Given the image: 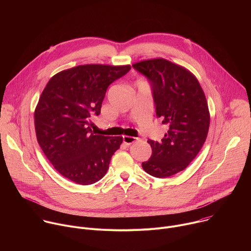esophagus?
I'll return each instance as SVG.
<instances>
[{
    "label": "esophagus",
    "mask_w": 251,
    "mask_h": 251,
    "mask_svg": "<svg viewBox=\"0 0 251 251\" xmlns=\"http://www.w3.org/2000/svg\"><path fill=\"white\" fill-rule=\"evenodd\" d=\"M139 140H140L139 138H135V137H131V136H124V137H123V142L125 143L126 145L134 144V143L138 142Z\"/></svg>",
    "instance_id": "34e87169"
}]
</instances>
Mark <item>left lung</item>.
<instances>
[{"label":"left lung","instance_id":"8db88e82","mask_svg":"<svg viewBox=\"0 0 251 251\" xmlns=\"http://www.w3.org/2000/svg\"><path fill=\"white\" fill-rule=\"evenodd\" d=\"M132 66L150 81L156 115L169 127L161 142L148 140L152 156L142 167L153 176H171L190 165L206 139L205 95L191 71L167 59L143 60Z\"/></svg>","mask_w":251,"mask_h":251}]
</instances>
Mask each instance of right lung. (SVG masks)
I'll return each instance as SVG.
<instances>
[{"instance_id":"1","label":"right lung","mask_w":251,"mask_h":251,"mask_svg":"<svg viewBox=\"0 0 251 251\" xmlns=\"http://www.w3.org/2000/svg\"><path fill=\"white\" fill-rule=\"evenodd\" d=\"M130 65L85 64L53 75L34 111L39 144L53 168L78 185H91L105 176L122 137L95 135L90 118L98 116L108 86L125 75Z\"/></svg>"}]
</instances>
